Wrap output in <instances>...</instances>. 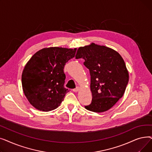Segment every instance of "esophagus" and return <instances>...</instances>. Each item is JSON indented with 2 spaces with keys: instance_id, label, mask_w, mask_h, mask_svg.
<instances>
[{
  "instance_id": "obj_1",
  "label": "esophagus",
  "mask_w": 152,
  "mask_h": 152,
  "mask_svg": "<svg viewBox=\"0 0 152 152\" xmlns=\"http://www.w3.org/2000/svg\"><path fill=\"white\" fill-rule=\"evenodd\" d=\"M79 90V87H77L76 88L73 89V91H74V92H77Z\"/></svg>"
}]
</instances>
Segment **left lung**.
Here are the masks:
<instances>
[{
	"label": "left lung",
	"mask_w": 152,
	"mask_h": 152,
	"mask_svg": "<svg viewBox=\"0 0 152 152\" xmlns=\"http://www.w3.org/2000/svg\"><path fill=\"white\" fill-rule=\"evenodd\" d=\"M83 58L89 69L92 99L85 108L93 112L110 109L124 94L129 73L121 56L104 45L92 43L77 49L76 58Z\"/></svg>",
	"instance_id": "1"
}]
</instances>
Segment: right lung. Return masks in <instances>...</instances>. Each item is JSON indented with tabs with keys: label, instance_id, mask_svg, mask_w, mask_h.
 Here are the masks:
<instances>
[{
	"label": "right lung",
	"instance_id": "right-lung-1",
	"mask_svg": "<svg viewBox=\"0 0 152 152\" xmlns=\"http://www.w3.org/2000/svg\"><path fill=\"white\" fill-rule=\"evenodd\" d=\"M74 49L62 47L44 48L37 52L23 71V90L31 104L36 109L49 111L60 105L66 94L64 67L75 57Z\"/></svg>",
	"mask_w": 152,
	"mask_h": 152
}]
</instances>
